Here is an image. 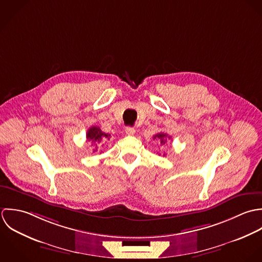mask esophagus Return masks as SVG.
I'll return each instance as SVG.
<instances>
[{
  "mask_svg": "<svg viewBox=\"0 0 262 262\" xmlns=\"http://www.w3.org/2000/svg\"><path fill=\"white\" fill-rule=\"evenodd\" d=\"M135 128L134 127H130V126H126L125 127V134L126 135H128V136H133V135H135Z\"/></svg>",
  "mask_w": 262,
  "mask_h": 262,
  "instance_id": "obj_1",
  "label": "esophagus"
}]
</instances>
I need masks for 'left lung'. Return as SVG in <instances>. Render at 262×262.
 I'll return each mask as SVG.
<instances>
[{
  "label": "left lung",
  "mask_w": 262,
  "mask_h": 262,
  "mask_svg": "<svg viewBox=\"0 0 262 262\" xmlns=\"http://www.w3.org/2000/svg\"><path fill=\"white\" fill-rule=\"evenodd\" d=\"M167 138L170 139L171 137H168V135H166L164 133H159V134L154 136V140L156 139L158 141H160V144H162V145H164L166 143V139Z\"/></svg>",
  "instance_id": "left-lung-1"
}]
</instances>
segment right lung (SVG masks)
Here are the masks:
<instances>
[{
    "mask_svg": "<svg viewBox=\"0 0 262 262\" xmlns=\"http://www.w3.org/2000/svg\"><path fill=\"white\" fill-rule=\"evenodd\" d=\"M86 138L88 142L92 143L93 145H96V148L94 150L95 152L97 151V145H101L106 141H109L110 135L103 133L98 126H91L86 134Z\"/></svg>",
    "mask_w": 262,
    "mask_h": 262,
    "instance_id": "obj_1",
    "label": "right lung"
}]
</instances>
